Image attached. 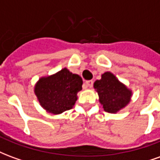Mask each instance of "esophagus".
<instances>
[{"label":"esophagus","instance_id":"obj_1","mask_svg":"<svg viewBox=\"0 0 160 160\" xmlns=\"http://www.w3.org/2000/svg\"><path fill=\"white\" fill-rule=\"evenodd\" d=\"M86 85L91 88V87H92V86H93V81L92 80H87V81H86Z\"/></svg>","mask_w":160,"mask_h":160}]
</instances>
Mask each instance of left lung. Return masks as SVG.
<instances>
[{"label":"left lung","mask_w":160,"mask_h":160,"mask_svg":"<svg viewBox=\"0 0 160 160\" xmlns=\"http://www.w3.org/2000/svg\"><path fill=\"white\" fill-rule=\"evenodd\" d=\"M93 87L98 94V100L104 111L112 114L126 107L133 94L132 91L111 72L103 73L100 80L94 82Z\"/></svg>","instance_id":"left-lung-1"}]
</instances>
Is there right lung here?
Returning a JSON list of instances; mask_svg holds the SVG:
<instances>
[{
  "label": "right lung",
  "mask_w": 160,
  "mask_h": 160,
  "mask_svg": "<svg viewBox=\"0 0 160 160\" xmlns=\"http://www.w3.org/2000/svg\"><path fill=\"white\" fill-rule=\"evenodd\" d=\"M82 84L81 77L64 68L52 75L41 77L35 85L34 92L47 112L58 115L73 108Z\"/></svg>",
  "instance_id": "add662e5"
}]
</instances>
